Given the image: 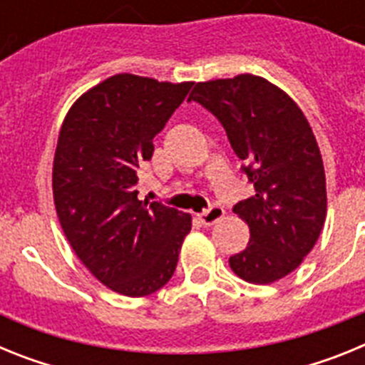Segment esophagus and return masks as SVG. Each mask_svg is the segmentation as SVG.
Here are the masks:
<instances>
[{
    "label": "esophagus",
    "mask_w": 365,
    "mask_h": 365,
    "mask_svg": "<svg viewBox=\"0 0 365 365\" xmlns=\"http://www.w3.org/2000/svg\"><path fill=\"white\" fill-rule=\"evenodd\" d=\"M222 217H225V210H222L219 205H212L208 210L199 214V221H201L205 227H210V225H214V222L221 221Z\"/></svg>",
    "instance_id": "1"
}]
</instances>
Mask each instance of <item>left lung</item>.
<instances>
[{
    "label": "left lung",
    "instance_id": "8db88e82",
    "mask_svg": "<svg viewBox=\"0 0 365 365\" xmlns=\"http://www.w3.org/2000/svg\"><path fill=\"white\" fill-rule=\"evenodd\" d=\"M188 100L217 117L256 190L234 206L250 241L228 259L230 269L257 285L285 278L311 252L327 215L324 160L307 118L256 74L199 82Z\"/></svg>",
    "mask_w": 365,
    "mask_h": 365
}]
</instances>
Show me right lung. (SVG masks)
<instances>
[{
  "label": "right lung",
  "mask_w": 365,
  "mask_h": 365,
  "mask_svg": "<svg viewBox=\"0 0 365 365\" xmlns=\"http://www.w3.org/2000/svg\"><path fill=\"white\" fill-rule=\"evenodd\" d=\"M193 82L122 73L83 93L66 115L53 163L62 230L87 270L118 294L159 291L175 272L192 215L138 201V166Z\"/></svg>",
  "instance_id": "1"
}]
</instances>
